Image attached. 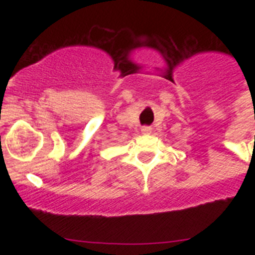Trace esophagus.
I'll return each instance as SVG.
<instances>
[{
  "instance_id": "34e87169",
  "label": "esophagus",
  "mask_w": 255,
  "mask_h": 255,
  "mask_svg": "<svg viewBox=\"0 0 255 255\" xmlns=\"http://www.w3.org/2000/svg\"><path fill=\"white\" fill-rule=\"evenodd\" d=\"M141 131H143L144 134H149V132L152 131V128H150V126H143V128H141Z\"/></svg>"
}]
</instances>
